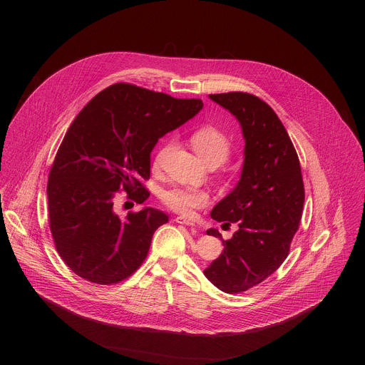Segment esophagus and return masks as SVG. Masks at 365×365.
I'll return each instance as SVG.
<instances>
[{
    "mask_svg": "<svg viewBox=\"0 0 365 365\" xmlns=\"http://www.w3.org/2000/svg\"><path fill=\"white\" fill-rule=\"evenodd\" d=\"M175 221H176L178 224H182V225H190V227H193V225H195V221H193V220H189V218L182 217V215L176 217V218H175Z\"/></svg>",
    "mask_w": 365,
    "mask_h": 365,
    "instance_id": "34e87169",
    "label": "esophagus"
}]
</instances>
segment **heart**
I'll use <instances>...</instances> for the list:
<instances>
[{"instance_id": "b5f03b06", "label": "heart", "mask_w": 365, "mask_h": 365, "mask_svg": "<svg viewBox=\"0 0 365 365\" xmlns=\"http://www.w3.org/2000/svg\"><path fill=\"white\" fill-rule=\"evenodd\" d=\"M190 141L203 163L215 160L220 165H222L230 158L231 143L228 137L215 127H202L196 130ZM172 145L173 141L169 140L158 151L153 162L154 169H159L162 166V162L166 158L169 150L172 148ZM207 199H210V196H207L206 192L193 187H173L163 193L165 205L170 207L172 211L185 215L190 214L196 207L205 206L207 203Z\"/></svg>"}]
</instances>
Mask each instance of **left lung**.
I'll use <instances>...</instances> for the list:
<instances>
[{"label":"left lung","instance_id":"left-lung-1","mask_svg":"<svg viewBox=\"0 0 365 365\" xmlns=\"http://www.w3.org/2000/svg\"><path fill=\"white\" fill-rule=\"evenodd\" d=\"M210 98L240 123L245 140L241 179L211 212L212 220L238 224L231 240L218 230L224 251L203 274L225 293H241L273 274L286 259L299 230L304 187L297 153L269 103L247 92Z\"/></svg>","mask_w":365,"mask_h":365}]
</instances>
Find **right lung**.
<instances>
[{"label":"right lung","instance_id":"right-lung-1","mask_svg":"<svg viewBox=\"0 0 365 365\" xmlns=\"http://www.w3.org/2000/svg\"><path fill=\"white\" fill-rule=\"evenodd\" d=\"M200 99H178L131 83L95 95L71 124L47 182L48 225L65 264L96 284L130 277L145 259L154 231L169 217L143 207L117 215L120 190L143 203L150 153L160 137L193 118Z\"/></svg>","mask_w":365,"mask_h":365}]
</instances>
